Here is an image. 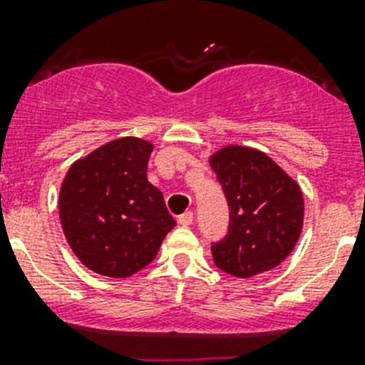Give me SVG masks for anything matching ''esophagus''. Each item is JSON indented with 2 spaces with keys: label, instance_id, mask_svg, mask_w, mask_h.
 <instances>
[{
  "label": "esophagus",
  "instance_id": "esophagus-1",
  "mask_svg": "<svg viewBox=\"0 0 365 365\" xmlns=\"http://www.w3.org/2000/svg\"><path fill=\"white\" fill-rule=\"evenodd\" d=\"M177 221H179V225H182V227H190L193 222V212H185L182 215H179Z\"/></svg>",
  "mask_w": 365,
  "mask_h": 365
}]
</instances>
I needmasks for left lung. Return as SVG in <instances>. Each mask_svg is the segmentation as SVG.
Returning <instances> with one entry per match:
<instances>
[{
  "label": "left lung",
  "instance_id": "left-lung-1",
  "mask_svg": "<svg viewBox=\"0 0 365 365\" xmlns=\"http://www.w3.org/2000/svg\"><path fill=\"white\" fill-rule=\"evenodd\" d=\"M230 206L227 237L212 245L217 269L252 278L287 259L303 228V195L289 173L256 148L228 144L208 157Z\"/></svg>",
  "mask_w": 365,
  "mask_h": 365
}]
</instances>
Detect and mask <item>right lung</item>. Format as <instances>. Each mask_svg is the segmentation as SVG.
<instances>
[{
    "instance_id": "1",
    "label": "right lung",
    "mask_w": 365,
    "mask_h": 365,
    "mask_svg": "<svg viewBox=\"0 0 365 365\" xmlns=\"http://www.w3.org/2000/svg\"><path fill=\"white\" fill-rule=\"evenodd\" d=\"M150 140L122 137L74 160L60 186L63 234L82 265L130 278L150 265L175 221L148 180Z\"/></svg>"
}]
</instances>
